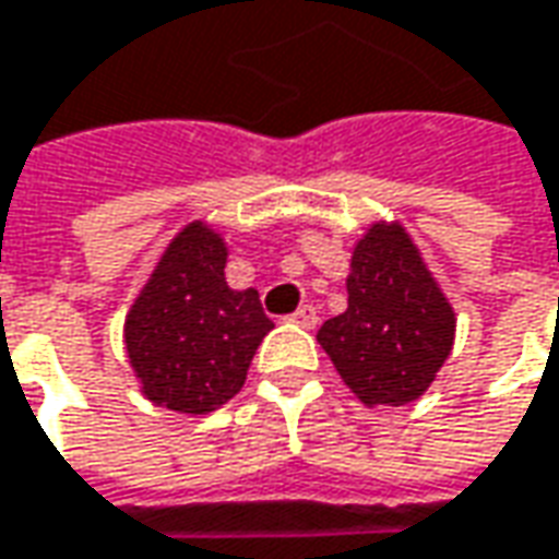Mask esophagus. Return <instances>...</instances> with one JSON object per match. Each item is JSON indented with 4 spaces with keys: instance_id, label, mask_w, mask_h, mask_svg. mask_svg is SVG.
Here are the masks:
<instances>
[{
    "instance_id": "1",
    "label": "esophagus",
    "mask_w": 559,
    "mask_h": 559,
    "mask_svg": "<svg viewBox=\"0 0 559 559\" xmlns=\"http://www.w3.org/2000/svg\"><path fill=\"white\" fill-rule=\"evenodd\" d=\"M289 320L292 323H298V326H305V330H313V326L320 323V313H317V308H313V305H301L298 311L292 313Z\"/></svg>"
}]
</instances>
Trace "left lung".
Listing matches in <instances>:
<instances>
[{"label": "left lung", "mask_w": 559, "mask_h": 559, "mask_svg": "<svg viewBox=\"0 0 559 559\" xmlns=\"http://www.w3.org/2000/svg\"><path fill=\"white\" fill-rule=\"evenodd\" d=\"M317 342L364 404L417 401L454 345V311L397 224H373L357 242L348 311L326 320Z\"/></svg>", "instance_id": "1"}]
</instances>
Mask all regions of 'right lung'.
Listing matches in <instances>:
<instances>
[{
    "instance_id": "1",
    "label": "right lung",
    "mask_w": 559,
    "mask_h": 559,
    "mask_svg": "<svg viewBox=\"0 0 559 559\" xmlns=\"http://www.w3.org/2000/svg\"><path fill=\"white\" fill-rule=\"evenodd\" d=\"M224 267V239L189 224L127 313L130 367L158 407L217 411L242 389L251 357L273 330L258 289H229Z\"/></svg>"
}]
</instances>
